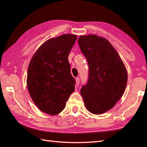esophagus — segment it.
Listing matches in <instances>:
<instances>
[{"label":"esophagus","instance_id":"esophagus-1","mask_svg":"<svg viewBox=\"0 0 147 147\" xmlns=\"http://www.w3.org/2000/svg\"><path fill=\"white\" fill-rule=\"evenodd\" d=\"M75 81H76V84L78 86L80 83V78L77 77L76 78H75Z\"/></svg>","mask_w":147,"mask_h":147}]
</instances>
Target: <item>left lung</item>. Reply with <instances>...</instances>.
<instances>
[{"mask_svg": "<svg viewBox=\"0 0 147 147\" xmlns=\"http://www.w3.org/2000/svg\"><path fill=\"white\" fill-rule=\"evenodd\" d=\"M78 43L89 66L88 82L80 90L84 105L93 114L104 113L123 94L127 80L126 67L105 38L88 35L80 37Z\"/></svg>", "mask_w": 147, "mask_h": 147, "instance_id": "1", "label": "left lung"}]
</instances>
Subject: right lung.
Masks as SVG:
<instances>
[{"label": "right lung", "instance_id": "1", "mask_svg": "<svg viewBox=\"0 0 147 147\" xmlns=\"http://www.w3.org/2000/svg\"><path fill=\"white\" fill-rule=\"evenodd\" d=\"M76 35L49 39L35 52L28 67L27 86L34 104L43 112L58 114L75 90L68 61Z\"/></svg>", "mask_w": 147, "mask_h": 147}]
</instances>
